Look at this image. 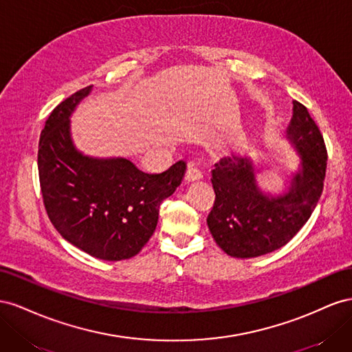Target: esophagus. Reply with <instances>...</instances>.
I'll return each mask as SVG.
<instances>
[{"instance_id":"34e87169","label":"esophagus","mask_w":352,"mask_h":352,"mask_svg":"<svg viewBox=\"0 0 352 352\" xmlns=\"http://www.w3.org/2000/svg\"><path fill=\"white\" fill-rule=\"evenodd\" d=\"M202 177H204V173H202V169L197 166V164L193 162V160L192 162H188L187 173H186L187 182H195V179H200Z\"/></svg>"}]
</instances>
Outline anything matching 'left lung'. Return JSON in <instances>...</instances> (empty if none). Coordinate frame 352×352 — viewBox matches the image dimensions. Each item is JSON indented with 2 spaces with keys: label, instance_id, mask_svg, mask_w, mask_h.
<instances>
[{
  "label": "left lung",
  "instance_id": "8db88e82",
  "mask_svg": "<svg viewBox=\"0 0 352 352\" xmlns=\"http://www.w3.org/2000/svg\"><path fill=\"white\" fill-rule=\"evenodd\" d=\"M287 138L300 155V170L289 192L270 197L255 184L248 157H224L212 169L215 202L208 227L217 245L230 256L255 258L292 240L313 214L323 193L327 150L307 107L294 100Z\"/></svg>",
  "mask_w": 352,
  "mask_h": 352
}]
</instances>
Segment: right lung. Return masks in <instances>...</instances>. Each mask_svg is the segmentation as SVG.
Returning <instances> with one entry per match:
<instances>
[{
  "label": "right lung",
  "mask_w": 352,
  "mask_h": 352,
  "mask_svg": "<svg viewBox=\"0 0 352 352\" xmlns=\"http://www.w3.org/2000/svg\"><path fill=\"white\" fill-rule=\"evenodd\" d=\"M91 87L50 113L38 147L39 186L50 221L69 243L98 259H128L152 237L159 206L182 183L186 162L146 174L128 159L79 153L70 140L69 116Z\"/></svg>",
  "instance_id": "right-lung-1"
}]
</instances>
